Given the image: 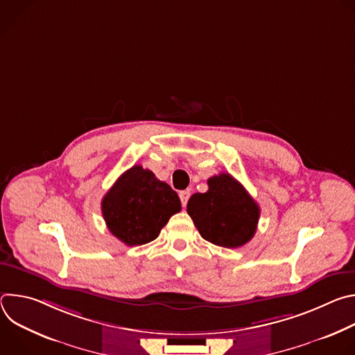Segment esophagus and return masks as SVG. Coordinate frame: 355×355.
I'll return each instance as SVG.
<instances>
[{"label":"esophagus","mask_w":355,"mask_h":355,"mask_svg":"<svg viewBox=\"0 0 355 355\" xmlns=\"http://www.w3.org/2000/svg\"><path fill=\"white\" fill-rule=\"evenodd\" d=\"M189 196H191V192H189V191H181V192H180V199H181L182 207H187Z\"/></svg>","instance_id":"obj_1"}]
</instances>
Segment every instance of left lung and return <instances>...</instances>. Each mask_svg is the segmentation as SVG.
Segmentation results:
<instances>
[{
  "instance_id": "left-lung-1",
  "label": "left lung",
  "mask_w": 355,
  "mask_h": 355,
  "mask_svg": "<svg viewBox=\"0 0 355 355\" xmlns=\"http://www.w3.org/2000/svg\"><path fill=\"white\" fill-rule=\"evenodd\" d=\"M209 189L193 193L187 212L198 232L212 244L237 248L256 234L260 218L257 202L229 173L208 180Z\"/></svg>"
}]
</instances>
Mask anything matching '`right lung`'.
Here are the masks:
<instances>
[{
  "label": "right lung",
  "instance_id": "obj_1",
  "mask_svg": "<svg viewBox=\"0 0 355 355\" xmlns=\"http://www.w3.org/2000/svg\"><path fill=\"white\" fill-rule=\"evenodd\" d=\"M103 215L110 232L126 245L155 240L168 219L181 211L177 192L150 170L133 166L103 199Z\"/></svg>",
  "mask_w": 355,
  "mask_h": 355
}]
</instances>
